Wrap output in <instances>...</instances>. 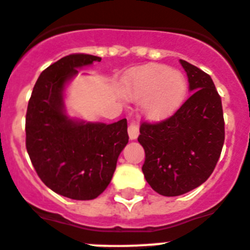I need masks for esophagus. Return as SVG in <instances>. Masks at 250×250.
<instances>
[{
    "label": "esophagus",
    "mask_w": 250,
    "mask_h": 250,
    "mask_svg": "<svg viewBox=\"0 0 250 250\" xmlns=\"http://www.w3.org/2000/svg\"><path fill=\"white\" fill-rule=\"evenodd\" d=\"M127 132H129V138L131 139V140H135L139 135L138 125H135L134 123H130L129 127H127Z\"/></svg>",
    "instance_id": "34e87169"
}]
</instances>
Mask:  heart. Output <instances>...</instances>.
<instances>
[{"label":"heart","instance_id":"1","mask_svg":"<svg viewBox=\"0 0 250 250\" xmlns=\"http://www.w3.org/2000/svg\"><path fill=\"white\" fill-rule=\"evenodd\" d=\"M129 95L144 100V114L151 120H161L173 114L187 94V81L180 72L164 65H146L136 70L127 81Z\"/></svg>","mask_w":250,"mask_h":250}]
</instances>
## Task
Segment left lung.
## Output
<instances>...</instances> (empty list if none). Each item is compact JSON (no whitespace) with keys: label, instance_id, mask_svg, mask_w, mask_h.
I'll use <instances>...</instances> for the list:
<instances>
[{"label":"left lung","instance_id":"1","mask_svg":"<svg viewBox=\"0 0 250 250\" xmlns=\"http://www.w3.org/2000/svg\"><path fill=\"white\" fill-rule=\"evenodd\" d=\"M191 95L170 118L143 123L138 140L145 150L146 182L164 196H178L207 180L224 144L222 99L211 77L180 60Z\"/></svg>","mask_w":250,"mask_h":250}]
</instances>
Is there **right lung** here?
<instances>
[{"label": "right lung", "instance_id": "right-lung-1", "mask_svg": "<svg viewBox=\"0 0 250 250\" xmlns=\"http://www.w3.org/2000/svg\"><path fill=\"white\" fill-rule=\"evenodd\" d=\"M101 57L71 54L43 70L26 112V149L37 175L51 190L75 200L98 198L110 184L129 141L126 119L114 124L67 118L63 89L77 68Z\"/></svg>", "mask_w": 250, "mask_h": 250}]
</instances>
